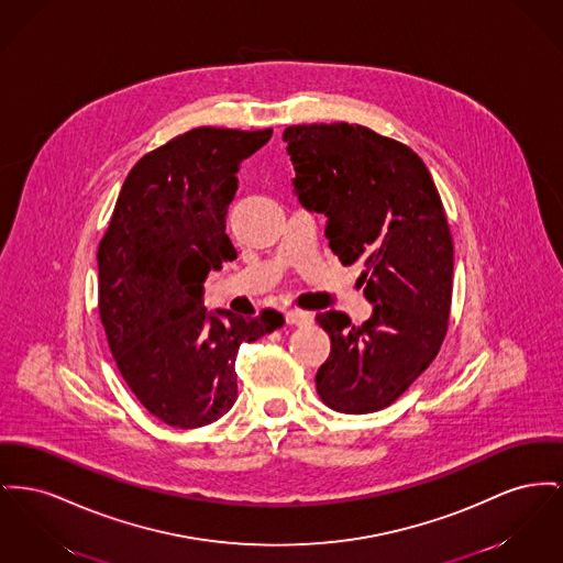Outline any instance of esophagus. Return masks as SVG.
<instances>
[{
	"label": "esophagus",
	"mask_w": 563,
	"mask_h": 563,
	"mask_svg": "<svg viewBox=\"0 0 563 563\" xmlns=\"http://www.w3.org/2000/svg\"><path fill=\"white\" fill-rule=\"evenodd\" d=\"M285 319H287V323H289V325H298V328L312 323V314H310V312H306V310H299V308L287 310Z\"/></svg>",
	"instance_id": "obj_1"
}]
</instances>
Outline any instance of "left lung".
Masks as SVG:
<instances>
[{"label": "left lung", "mask_w": 563, "mask_h": 563, "mask_svg": "<svg viewBox=\"0 0 563 563\" xmlns=\"http://www.w3.org/2000/svg\"><path fill=\"white\" fill-rule=\"evenodd\" d=\"M283 140L299 201L328 217L340 264L364 265L374 303L362 325L338 310L317 314L331 340L317 394L338 412L383 410L428 369L449 330L453 235L442 199L410 146L364 125H291Z\"/></svg>", "instance_id": "8db88e82"}]
</instances>
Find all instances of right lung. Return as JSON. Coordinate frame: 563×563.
Returning <instances> with one entry per match:
<instances>
[{"label":"right lung","instance_id":"right-lung-1","mask_svg":"<svg viewBox=\"0 0 563 563\" xmlns=\"http://www.w3.org/2000/svg\"><path fill=\"white\" fill-rule=\"evenodd\" d=\"M272 130L196 128L146 153L128 174L98 249V310L117 367L159 421L196 430L238 397L235 355L285 325L203 308L210 269L235 260L225 233L240 164Z\"/></svg>","mask_w":563,"mask_h":563}]
</instances>
